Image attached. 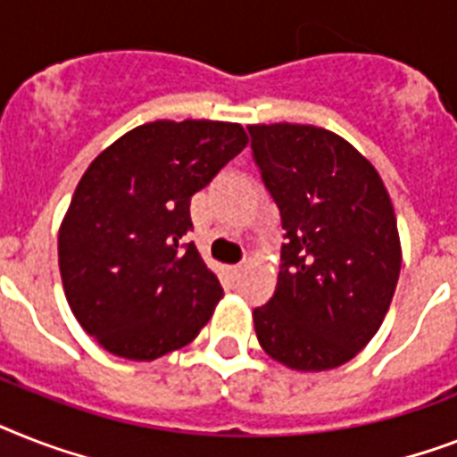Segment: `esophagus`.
<instances>
[{
  "label": "esophagus",
  "instance_id": "esophagus-1",
  "mask_svg": "<svg viewBox=\"0 0 457 457\" xmlns=\"http://www.w3.org/2000/svg\"><path fill=\"white\" fill-rule=\"evenodd\" d=\"M241 270H244V265H241V262H239V265H232V267H229V274H232V277H239Z\"/></svg>",
  "mask_w": 457,
  "mask_h": 457
}]
</instances>
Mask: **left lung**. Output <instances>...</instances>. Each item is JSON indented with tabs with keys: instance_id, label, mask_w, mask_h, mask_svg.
<instances>
[{
	"instance_id": "left-lung-1",
	"label": "left lung",
	"mask_w": 457,
	"mask_h": 457,
	"mask_svg": "<svg viewBox=\"0 0 457 457\" xmlns=\"http://www.w3.org/2000/svg\"><path fill=\"white\" fill-rule=\"evenodd\" d=\"M253 162L287 229L277 291L253 310L262 350L295 370L357 357L395 295L402 248L383 180L336 133L248 126Z\"/></svg>"
}]
</instances>
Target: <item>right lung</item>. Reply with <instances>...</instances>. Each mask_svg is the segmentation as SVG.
<instances>
[{"instance_id":"1","label":"right lung","mask_w":457,"mask_h":457,"mask_svg":"<svg viewBox=\"0 0 457 457\" xmlns=\"http://www.w3.org/2000/svg\"><path fill=\"white\" fill-rule=\"evenodd\" d=\"M239 124L152 121L91 162L58 235L70 310L107 352L152 361L192 343L222 287L195 244L190 199L235 159Z\"/></svg>"}]
</instances>
